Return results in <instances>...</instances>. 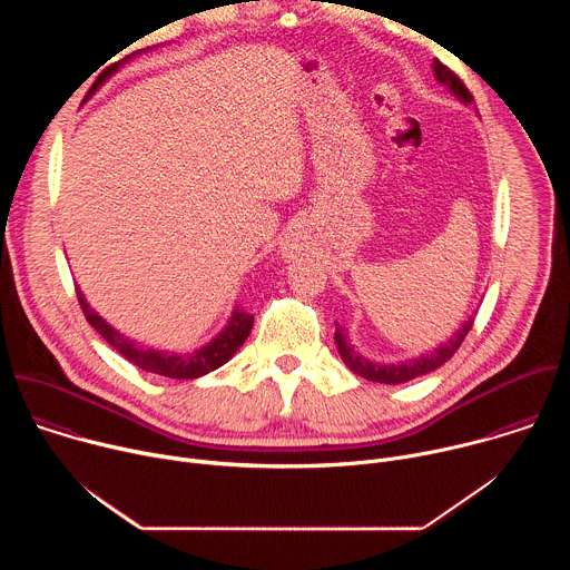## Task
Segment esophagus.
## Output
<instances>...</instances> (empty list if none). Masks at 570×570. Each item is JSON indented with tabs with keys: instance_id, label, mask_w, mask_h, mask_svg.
I'll list each match as a JSON object with an SVG mask.
<instances>
[{
	"instance_id": "esophagus-1",
	"label": "esophagus",
	"mask_w": 570,
	"mask_h": 570,
	"mask_svg": "<svg viewBox=\"0 0 570 570\" xmlns=\"http://www.w3.org/2000/svg\"><path fill=\"white\" fill-rule=\"evenodd\" d=\"M306 250H308V236H306V232H304L302 227L293 229V232L284 238V243H282V255H284L286 259H295L297 255H302V253H306Z\"/></svg>"
}]
</instances>
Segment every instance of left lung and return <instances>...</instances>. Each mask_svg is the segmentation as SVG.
<instances>
[{
    "label": "left lung",
    "mask_w": 570,
    "mask_h": 570,
    "mask_svg": "<svg viewBox=\"0 0 570 570\" xmlns=\"http://www.w3.org/2000/svg\"><path fill=\"white\" fill-rule=\"evenodd\" d=\"M433 69H435V76H438L440 83H444L449 90H453V95H455L458 99H462L464 104H471V101H473L471 92H469L466 86L462 83V78H460L451 67H446L442 60H433ZM471 327H473V320L469 317V320L462 324V327H460L444 345H440V347L433 350L431 354H422V356L411 358V361H405V363H387V365H385V363H372V361L363 358L361 354H356V352L352 350V345L347 343L345 330L341 327L338 322H336V334H334V338H336V345H338V352H341L345 365H347L354 374H358V376H363V379H367V381L394 385V383H405V381H411V379H415V376L429 374V372L438 370L440 365H444V363L458 352V347L462 345V341H464V336L471 332Z\"/></svg>",
    "instance_id": "obj_1"
}]
</instances>
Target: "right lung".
<instances>
[{
    "label": "right lung",
    "mask_w": 570,
    "mask_h": 570,
    "mask_svg": "<svg viewBox=\"0 0 570 570\" xmlns=\"http://www.w3.org/2000/svg\"><path fill=\"white\" fill-rule=\"evenodd\" d=\"M110 71H115V67L108 69L106 76ZM106 76H101L97 80V83L92 86V92L97 90V86L101 83ZM76 297H78L80 311H83L86 320L104 336V341L110 343L124 358H128L139 370H146V372H153V374H159V376H169V379H198V376L220 367L223 363H227L234 356V352L243 343H246V338L253 332V322H255L253 313L234 308V313H232V317L227 322V327L209 345H205V347H200V350H196L191 354H167V352L146 350V347L135 345L124 334L112 330L104 317H99L95 313V308L88 306L86 297L80 295L78 288H76Z\"/></svg>",
    "instance_id": "add662e5"
}]
</instances>
